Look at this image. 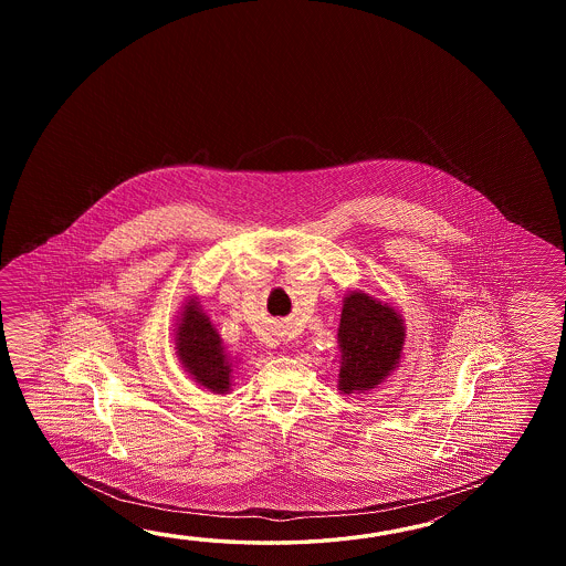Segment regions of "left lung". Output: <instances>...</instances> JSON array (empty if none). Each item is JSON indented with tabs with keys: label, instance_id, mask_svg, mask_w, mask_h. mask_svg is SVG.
<instances>
[{
	"label": "left lung",
	"instance_id": "8db88e82",
	"mask_svg": "<svg viewBox=\"0 0 566 566\" xmlns=\"http://www.w3.org/2000/svg\"><path fill=\"white\" fill-rule=\"evenodd\" d=\"M337 339L342 348L339 390H370L397 366L405 327L397 312L364 293H349L344 301Z\"/></svg>",
	"mask_w": 566,
	"mask_h": 566
}]
</instances>
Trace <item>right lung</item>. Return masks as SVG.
Returning a JSON list of instances; mask_svg holds the SVG:
<instances>
[{
    "instance_id": "right-lung-1",
    "label": "right lung",
    "mask_w": 566,
    "mask_h": 566,
    "mask_svg": "<svg viewBox=\"0 0 566 566\" xmlns=\"http://www.w3.org/2000/svg\"><path fill=\"white\" fill-rule=\"evenodd\" d=\"M181 315L184 317L176 334L181 364L208 390L220 395L227 392L232 370L214 327L196 301H190Z\"/></svg>"
}]
</instances>
